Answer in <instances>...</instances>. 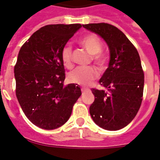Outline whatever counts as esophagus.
<instances>
[{"mask_svg":"<svg viewBox=\"0 0 160 160\" xmlns=\"http://www.w3.org/2000/svg\"><path fill=\"white\" fill-rule=\"evenodd\" d=\"M86 90H87V89H86V88H82V94L85 92V91H86Z\"/></svg>","mask_w":160,"mask_h":160,"instance_id":"1","label":"esophagus"}]
</instances>
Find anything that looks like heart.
<instances>
[{"label": "heart", "instance_id": "heart-1", "mask_svg": "<svg viewBox=\"0 0 160 160\" xmlns=\"http://www.w3.org/2000/svg\"><path fill=\"white\" fill-rule=\"evenodd\" d=\"M78 44L82 46L90 54L92 55V61L99 70H105L107 66V58L102 53V42L97 35L87 34L78 41ZM62 61L65 67L72 66V49L70 46H65L62 50ZM98 72L93 67H78L70 72L68 75L70 82L81 86H87L97 78Z\"/></svg>", "mask_w": 160, "mask_h": 160}]
</instances>
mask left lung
Masks as SVG:
<instances>
[{
  "label": "left lung",
  "instance_id": "obj_1",
  "mask_svg": "<svg viewBox=\"0 0 160 160\" xmlns=\"http://www.w3.org/2000/svg\"><path fill=\"white\" fill-rule=\"evenodd\" d=\"M85 29L99 35L109 47V66L99 80L107 89H92L94 102L90 116L100 128L118 131L134 119L140 108L144 73L139 55L126 35L107 23L82 25Z\"/></svg>",
  "mask_w": 160,
  "mask_h": 160
}]
</instances>
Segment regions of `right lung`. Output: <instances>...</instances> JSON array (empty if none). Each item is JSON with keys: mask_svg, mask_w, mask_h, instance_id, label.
<instances>
[{"mask_svg": "<svg viewBox=\"0 0 160 160\" xmlns=\"http://www.w3.org/2000/svg\"><path fill=\"white\" fill-rule=\"evenodd\" d=\"M82 27L80 24L41 28L22 46L14 66L16 95L28 119L38 128L53 130L70 118L81 96L77 84L64 86L62 50Z\"/></svg>", "mask_w": 160, "mask_h": 160, "instance_id": "obj_1", "label": "right lung"}]
</instances>
